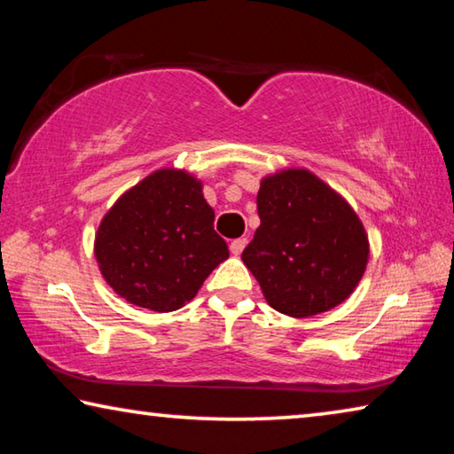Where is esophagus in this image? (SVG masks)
<instances>
[{"instance_id": "esophagus-1", "label": "esophagus", "mask_w": 454, "mask_h": 454, "mask_svg": "<svg viewBox=\"0 0 454 454\" xmlns=\"http://www.w3.org/2000/svg\"><path fill=\"white\" fill-rule=\"evenodd\" d=\"M246 244H248V240H246V238H238V240L230 242V252H232L234 256H240L242 250L246 248Z\"/></svg>"}]
</instances>
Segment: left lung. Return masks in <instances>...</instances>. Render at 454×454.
<instances>
[{"label":"left lung","mask_w":454,"mask_h":454,"mask_svg":"<svg viewBox=\"0 0 454 454\" xmlns=\"http://www.w3.org/2000/svg\"><path fill=\"white\" fill-rule=\"evenodd\" d=\"M252 242L242 252L266 302L292 318L342 304L366 270L368 236L352 206L304 168L266 176Z\"/></svg>","instance_id":"obj_1"}]
</instances>
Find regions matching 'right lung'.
Returning a JSON list of instances; mask_svg holds the SVG:
<instances>
[{
  "instance_id": "obj_1",
  "label": "right lung",
  "mask_w": 454,
  "mask_h": 454,
  "mask_svg": "<svg viewBox=\"0 0 454 454\" xmlns=\"http://www.w3.org/2000/svg\"><path fill=\"white\" fill-rule=\"evenodd\" d=\"M99 272L118 296L153 312L182 309L228 258L202 182L162 168L124 192L99 222Z\"/></svg>"
}]
</instances>
